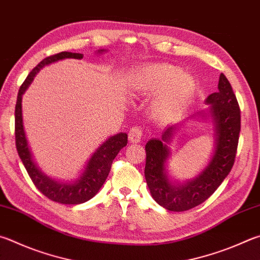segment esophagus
I'll return each instance as SVG.
<instances>
[{"label":"esophagus","instance_id":"1","mask_svg":"<svg viewBox=\"0 0 260 260\" xmlns=\"http://www.w3.org/2000/svg\"><path fill=\"white\" fill-rule=\"evenodd\" d=\"M141 140H142V128L135 126L129 131L128 141L131 143H139Z\"/></svg>","mask_w":260,"mask_h":260}]
</instances>
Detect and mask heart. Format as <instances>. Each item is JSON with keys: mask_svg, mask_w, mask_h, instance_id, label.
Segmentation results:
<instances>
[{"mask_svg": "<svg viewBox=\"0 0 260 260\" xmlns=\"http://www.w3.org/2000/svg\"><path fill=\"white\" fill-rule=\"evenodd\" d=\"M136 96H152L151 112L160 120L171 119L184 109L197 92L196 79L171 63H153L140 69L128 85Z\"/></svg>", "mask_w": 260, "mask_h": 260, "instance_id": "b5f03b06", "label": "heart"}]
</instances>
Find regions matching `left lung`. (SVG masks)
<instances>
[{
	"label": "left lung",
	"mask_w": 260,
	"mask_h": 260,
	"mask_svg": "<svg viewBox=\"0 0 260 260\" xmlns=\"http://www.w3.org/2000/svg\"><path fill=\"white\" fill-rule=\"evenodd\" d=\"M208 107L188 118L199 117L211 126L214 146L208 161L194 177L178 181L169 175L168 161L177 132L187 118L172 122L160 139H150L145 144V181L154 201L171 211H185L202 204L228 177L237 154L241 116L232 86L220 74L218 92L205 100Z\"/></svg>",
	"instance_id": "1"
}]
</instances>
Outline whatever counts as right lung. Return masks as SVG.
<instances>
[{"label":"right lung","instance_id":"1","mask_svg":"<svg viewBox=\"0 0 260 260\" xmlns=\"http://www.w3.org/2000/svg\"><path fill=\"white\" fill-rule=\"evenodd\" d=\"M105 52H107V50L101 49L98 50L95 53L102 54ZM64 59L81 60L83 59V54L73 53V52H61L55 55L48 56L31 70L25 82L22 83L21 87L19 88L15 111L16 145L19 157H20L28 175L30 176L35 186L45 197H48L52 201L59 202V204L79 205L92 199L102 187L103 183L106 182L108 175H109L112 160L116 158L118 152L127 145V134L122 132L115 134L99 145L85 164L78 177L72 179V181H60V179L49 176L48 174L42 171L30 149L25 126H23L22 95L42 68Z\"/></svg>","mask_w":260,"mask_h":260}]
</instances>
